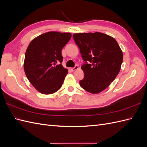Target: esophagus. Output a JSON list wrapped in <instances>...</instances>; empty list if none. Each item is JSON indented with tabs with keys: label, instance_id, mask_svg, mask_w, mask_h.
<instances>
[{
	"label": "esophagus",
	"instance_id": "34e87169",
	"mask_svg": "<svg viewBox=\"0 0 147 147\" xmlns=\"http://www.w3.org/2000/svg\"><path fill=\"white\" fill-rule=\"evenodd\" d=\"M78 69V65H75L74 67H73V68H71V70L72 71H75V70H77Z\"/></svg>",
	"mask_w": 147,
	"mask_h": 147
}]
</instances>
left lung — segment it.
I'll use <instances>...</instances> for the list:
<instances>
[{"instance_id":"8db88e82","label":"left lung","mask_w":147,"mask_h":147,"mask_svg":"<svg viewBox=\"0 0 147 147\" xmlns=\"http://www.w3.org/2000/svg\"><path fill=\"white\" fill-rule=\"evenodd\" d=\"M85 64L82 66L84 78L81 87L92 94L104 91L117 77L123 63V54L117 40L101 32L73 35Z\"/></svg>"}]
</instances>
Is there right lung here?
Listing matches in <instances>:
<instances>
[{
  "label": "right lung",
  "instance_id": "obj_1",
  "mask_svg": "<svg viewBox=\"0 0 147 147\" xmlns=\"http://www.w3.org/2000/svg\"><path fill=\"white\" fill-rule=\"evenodd\" d=\"M71 37L70 33L51 31L30 42L25 54L24 72L30 83L42 94H53L63 85L68 70L61 64V51Z\"/></svg>",
  "mask_w": 147,
  "mask_h": 147
}]
</instances>
